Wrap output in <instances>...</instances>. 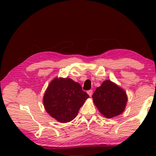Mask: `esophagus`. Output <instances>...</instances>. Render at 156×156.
Returning a JSON list of instances; mask_svg holds the SVG:
<instances>
[{
	"instance_id": "34e87169",
	"label": "esophagus",
	"mask_w": 156,
	"mask_h": 156,
	"mask_svg": "<svg viewBox=\"0 0 156 156\" xmlns=\"http://www.w3.org/2000/svg\"><path fill=\"white\" fill-rule=\"evenodd\" d=\"M87 94L89 95V97H91V96H92V94H93V91L92 90L87 91Z\"/></svg>"
}]
</instances>
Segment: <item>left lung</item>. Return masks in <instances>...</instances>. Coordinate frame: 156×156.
<instances>
[{"instance_id":"8db88e82","label":"left lung","mask_w":156,"mask_h":156,"mask_svg":"<svg viewBox=\"0 0 156 156\" xmlns=\"http://www.w3.org/2000/svg\"><path fill=\"white\" fill-rule=\"evenodd\" d=\"M92 99L98 110L106 119L122 114L128 101L126 91L108 80L104 81L101 86L96 89Z\"/></svg>"}]
</instances>
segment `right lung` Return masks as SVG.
<instances>
[{"instance_id": "1", "label": "right lung", "mask_w": 156, "mask_h": 156, "mask_svg": "<svg viewBox=\"0 0 156 156\" xmlns=\"http://www.w3.org/2000/svg\"><path fill=\"white\" fill-rule=\"evenodd\" d=\"M89 97L81 85L72 79L55 77L49 84L42 101L50 116L60 123H67L77 116Z\"/></svg>"}]
</instances>
